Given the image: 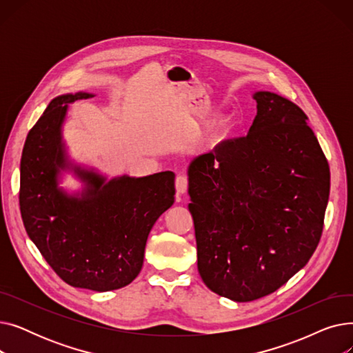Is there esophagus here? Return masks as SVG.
I'll use <instances>...</instances> for the list:
<instances>
[{"label": "esophagus", "instance_id": "34e87169", "mask_svg": "<svg viewBox=\"0 0 353 353\" xmlns=\"http://www.w3.org/2000/svg\"><path fill=\"white\" fill-rule=\"evenodd\" d=\"M188 177L186 176H177L176 179V190H177V194H184L188 192Z\"/></svg>", "mask_w": 353, "mask_h": 353}]
</instances>
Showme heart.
Listing matches in <instances>:
<instances>
[{"instance_id":"obj_1","label":"heart","mask_w":353,"mask_h":353,"mask_svg":"<svg viewBox=\"0 0 353 353\" xmlns=\"http://www.w3.org/2000/svg\"><path fill=\"white\" fill-rule=\"evenodd\" d=\"M232 132V124L228 119H221L219 120L210 130L208 134V140L212 144H217L220 141H223Z\"/></svg>"}]
</instances>
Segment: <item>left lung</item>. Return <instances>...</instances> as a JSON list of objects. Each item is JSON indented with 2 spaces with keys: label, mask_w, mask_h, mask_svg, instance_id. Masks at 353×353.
Here are the masks:
<instances>
[{
  "label": "left lung",
  "mask_w": 353,
  "mask_h": 353,
  "mask_svg": "<svg viewBox=\"0 0 353 353\" xmlns=\"http://www.w3.org/2000/svg\"><path fill=\"white\" fill-rule=\"evenodd\" d=\"M253 99L248 136L188 167L199 273L234 302L273 293L309 262L330 189L327 160L303 110L270 91Z\"/></svg>",
  "instance_id": "left-lung-1"
}]
</instances>
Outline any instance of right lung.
<instances>
[{"mask_svg": "<svg viewBox=\"0 0 353 353\" xmlns=\"http://www.w3.org/2000/svg\"><path fill=\"white\" fill-rule=\"evenodd\" d=\"M90 97L94 94L84 91L55 97L30 130L20 164V209L28 237L65 283L108 292L140 273L148 233L174 203V173L107 180L74 163L63 125L68 105ZM64 171L85 184L81 192L58 186Z\"/></svg>", "mask_w": 353, "mask_h": 353, "instance_id": "1", "label": "right lung"}]
</instances>
